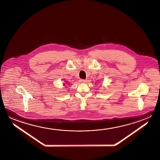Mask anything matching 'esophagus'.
Here are the masks:
<instances>
[{
    "instance_id": "obj_1",
    "label": "esophagus",
    "mask_w": 160,
    "mask_h": 160,
    "mask_svg": "<svg viewBox=\"0 0 160 160\" xmlns=\"http://www.w3.org/2000/svg\"><path fill=\"white\" fill-rule=\"evenodd\" d=\"M79 82H81V83H86L87 81L86 80H85V79H81L80 80H79Z\"/></svg>"
}]
</instances>
